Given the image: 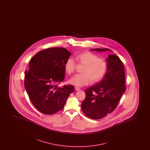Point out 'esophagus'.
I'll list each match as a JSON object with an SVG mask.
<instances>
[{
  "mask_svg": "<svg viewBox=\"0 0 150 150\" xmlns=\"http://www.w3.org/2000/svg\"><path fill=\"white\" fill-rule=\"evenodd\" d=\"M75 90H76V91L80 90V88H79L78 86H75Z\"/></svg>",
  "mask_w": 150,
  "mask_h": 150,
  "instance_id": "1",
  "label": "esophagus"
}]
</instances>
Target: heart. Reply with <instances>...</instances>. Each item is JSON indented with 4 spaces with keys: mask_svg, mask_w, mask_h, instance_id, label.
I'll return each mask as SVG.
<instances>
[{
    "mask_svg": "<svg viewBox=\"0 0 150 150\" xmlns=\"http://www.w3.org/2000/svg\"><path fill=\"white\" fill-rule=\"evenodd\" d=\"M76 60L84 64L81 74H77L70 79V83L76 86H82L93 82L100 81L107 72L108 64L105 60L98 58L90 52H86L76 56ZM64 68L66 72L71 74L75 71L76 62L71 58L67 60Z\"/></svg>",
    "mask_w": 150,
    "mask_h": 150,
    "instance_id": "b5f03b06",
    "label": "heart"
}]
</instances>
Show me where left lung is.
<instances>
[{
  "label": "left lung",
  "instance_id": "8db88e82",
  "mask_svg": "<svg viewBox=\"0 0 150 150\" xmlns=\"http://www.w3.org/2000/svg\"><path fill=\"white\" fill-rule=\"evenodd\" d=\"M98 52L109 49H93ZM107 72L103 79L85 90L86 98L81 105L83 113L91 119H99L112 113L125 92V72L123 62L111 54L106 59Z\"/></svg>",
  "mask_w": 150,
  "mask_h": 150
}]
</instances>
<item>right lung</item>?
<instances>
[{
	"instance_id": "add662e5",
	"label": "right lung",
	"mask_w": 150,
	"mask_h": 150,
	"mask_svg": "<svg viewBox=\"0 0 150 150\" xmlns=\"http://www.w3.org/2000/svg\"><path fill=\"white\" fill-rule=\"evenodd\" d=\"M71 55L65 48L51 47L39 52L30 61L25 88L34 106L43 114L52 115L62 110L74 92L72 85L58 87L64 79V64Z\"/></svg>"
}]
</instances>
